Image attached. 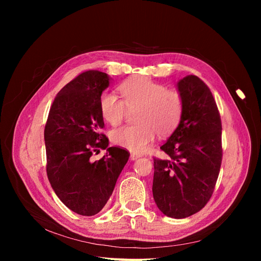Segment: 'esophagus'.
<instances>
[{"mask_svg": "<svg viewBox=\"0 0 261 261\" xmlns=\"http://www.w3.org/2000/svg\"><path fill=\"white\" fill-rule=\"evenodd\" d=\"M139 156H140V154H138V153H135V152L130 153V159L132 160H136V159H138Z\"/></svg>", "mask_w": 261, "mask_h": 261, "instance_id": "esophagus-1", "label": "esophagus"}]
</instances>
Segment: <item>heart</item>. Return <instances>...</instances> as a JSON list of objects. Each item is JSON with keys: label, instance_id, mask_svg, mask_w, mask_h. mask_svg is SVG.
I'll return each mask as SVG.
<instances>
[{"label": "heart", "instance_id": "obj_1", "mask_svg": "<svg viewBox=\"0 0 261 261\" xmlns=\"http://www.w3.org/2000/svg\"><path fill=\"white\" fill-rule=\"evenodd\" d=\"M122 100L103 92L99 100L100 113L112 126L120 125L128 111L134 113L135 124L111 132L116 146L134 152H143L152 143L155 134L165 137L174 132L184 113V96L176 88L156 83L146 76H136L118 86Z\"/></svg>", "mask_w": 261, "mask_h": 261}]
</instances>
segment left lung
Returning <instances> with one entry per match:
<instances>
[{"instance_id": "1", "label": "left lung", "mask_w": 261, "mask_h": 261, "mask_svg": "<svg viewBox=\"0 0 261 261\" xmlns=\"http://www.w3.org/2000/svg\"><path fill=\"white\" fill-rule=\"evenodd\" d=\"M185 100L177 128L153 156V199L165 216L183 219L200 211L215 191L222 163V123L209 87L189 75L177 84Z\"/></svg>"}]
</instances>
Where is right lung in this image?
<instances>
[{
    "instance_id": "1",
    "label": "right lung",
    "mask_w": 261,
    "mask_h": 261,
    "mask_svg": "<svg viewBox=\"0 0 261 261\" xmlns=\"http://www.w3.org/2000/svg\"><path fill=\"white\" fill-rule=\"evenodd\" d=\"M109 76L87 70L57 94L44 127L46 175L60 200L81 216H94L111 197L129 152L110 147L106 155H91L109 146L100 113L101 93Z\"/></svg>"
}]
</instances>
